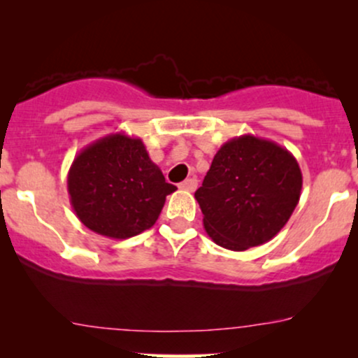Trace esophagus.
Instances as JSON below:
<instances>
[{"mask_svg": "<svg viewBox=\"0 0 358 358\" xmlns=\"http://www.w3.org/2000/svg\"><path fill=\"white\" fill-rule=\"evenodd\" d=\"M196 185H199V182H196L195 176H192V178H187L185 182L180 183V188H182V190H187V192H195Z\"/></svg>", "mask_w": 358, "mask_h": 358, "instance_id": "obj_1", "label": "esophagus"}]
</instances>
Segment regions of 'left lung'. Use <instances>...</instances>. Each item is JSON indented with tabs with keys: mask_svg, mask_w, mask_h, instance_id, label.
I'll list each match as a JSON object with an SVG mask.
<instances>
[{
	"mask_svg": "<svg viewBox=\"0 0 358 358\" xmlns=\"http://www.w3.org/2000/svg\"><path fill=\"white\" fill-rule=\"evenodd\" d=\"M301 187V170L286 148L244 134L220 146L195 199L217 245L248 250L285 227Z\"/></svg>",
	"mask_w": 358,
	"mask_h": 358,
	"instance_id": "obj_1",
	"label": "left lung"
}]
</instances>
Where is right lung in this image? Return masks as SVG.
Returning <instances> with one entry per match:
<instances>
[{
    "instance_id": "1",
    "label": "right lung",
    "mask_w": 358,
    "mask_h": 358,
    "mask_svg": "<svg viewBox=\"0 0 358 358\" xmlns=\"http://www.w3.org/2000/svg\"><path fill=\"white\" fill-rule=\"evenodd\" d=\"M67 188L82 224L109 239H129L153 227L166 195L176 190L141 139L124 133L85 146L69 170Z\"/></svg>"
}]
</instances>
